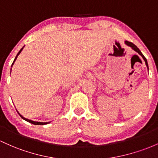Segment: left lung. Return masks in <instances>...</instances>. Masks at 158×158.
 <instances>
[{
  "mask_svg": "<svg viewBox=\"0 0 158 158\" xmlns=\"http://www.w3.org/2000/svg\"><path fill=\"white\" fill-rule=\"evenodd\" d=\"M125 44H126L127 45L130 46V47H132V48H133V50H135V52H138V53L139 54V55L141 56H142V58H143V59H144V60H145V64H146V66H147L148 69V65L147 59H146V58H145V56H143V54H142V52L140 51V50H139V49L138 47H137L136 46H135V44H133L132 43V42H129V41H127V40H126V41H125Z\"/></svg>",
  "mask_w": 158,
  "mask_h": 158,
  "instance_id": "1",
  "label": "left lung"
}]
</instances>
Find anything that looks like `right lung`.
<instances>
[{
	"label": "right lung",
	"mask_w": 158,
	"mask_h": 158,
	"mask_svg": "<svg viewBox=\"0 0 158 158\" xmlns=\"http://www.w3.org/2000/svg\"><path fill=\"white\" fill-rule=\"evenodd\" d=\"M23 48L21 49V50H19V52H18L17 53V55H16V58H15V59H14V61H13V64H12V65H11V67L12 66H13V63H14V62L15 61H16V59H17V56H19V54L20 53V52H21V51L22 50H23ZM19 114L20 115V117H21L22 118H23V119H24L25 120H26V121H28V122H29V123H32V124H35V125H44V124H47V123H48L49 122H47V123H43V122H36V121H33V120H28V119H26V118H23V116H22L21 114Z\"/></svg>",
	"instance_id": "right-lung-1"
}]
</instances>
